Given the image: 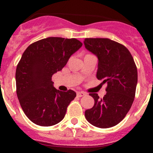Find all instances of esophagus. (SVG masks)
Instances as JSON below:
<instances>
[{"label": "esophagus", "instance_id": "34e87169", "mask_svg": "<svg viewBox=\"0 0 153 153\" xmlns=\"http://www.w3.org/2000/svg\"><path fill=\"white\" fill-rule=\"evenodd\" d=\"M85 95H86V93H83V92H77V93H76V96H77L78 97H82Z\"/></svg>", "mask_w": 153, "mask_h": 153}]
</instances>
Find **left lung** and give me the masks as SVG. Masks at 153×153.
Returning <instances> with one entry per match:
<instances>
[{"mask_svg":"<svg viewBox=\"0 0 153 153\" xmlns=\"http://www.w3.org/2000/svg\"><path fill=\"white\" fill-rule=\"evenodd\" d=\"M83 44L98 59L97 79L107 83L102 99L90 94L95 102L85 111V117L94 126L113 127L123 120L134 100L138 81L134 60L126 47L110 39L86 38Z\"/></svg>","mask_w":153,"mask_h":153,"instance_id":"1","label":"left lung"}]
</instances>
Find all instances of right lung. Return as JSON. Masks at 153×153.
<instances>
[{"label":"right lung","instance_id":"obj_1","mask_svg":"<svg viewBox=\"0 0 153 153\" xmlns=\"http://www.w3.org/2000/svg\"><path fill=\"white\" fill-rule=\"evenodd\" d=\"M83 44L75 38L47 37L30 44L16 70L17 95L31 122L41 126L60 123L76 94L56 90L51 77L60 71Z\"/></svg>","mask_w":153,"mask_h":153}]
</instances>
